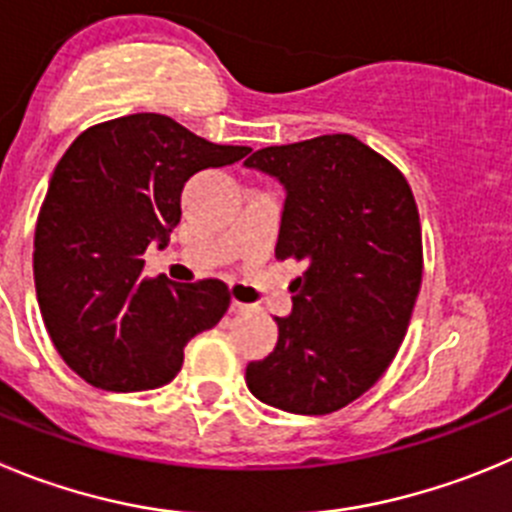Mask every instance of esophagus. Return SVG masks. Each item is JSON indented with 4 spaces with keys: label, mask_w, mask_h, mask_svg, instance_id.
Returning <instances> with one entry per match:
<instances>
[{
    "label": "esophagus",
    "mask_w": 512,
    "mask_h": 512,
    "mask_svg": "<svg viewBox=\"0 0 512 512\" xmlns=\"http://www.w3.org/2000/svg\"><path fill=\"white\" fill-rule=\"evenodd\" d=\"M229 310H232L234 315H242V313H250V310H252V305H245V303H240V300H232V305H229Z\"/></svg>",
    "instance_id": "esophagus-1"
}]
</instances>
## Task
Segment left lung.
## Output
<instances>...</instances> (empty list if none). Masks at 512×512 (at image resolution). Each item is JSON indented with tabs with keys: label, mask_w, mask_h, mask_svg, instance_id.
Returning <instances> with one entry per match:
<instances>
[{
	"label": "left lung",
	"mask_w": 512,
	"mask_h": 512,
	"mask_svg": "<svg viewBox=\"0 0 512 512\" xmlns=\"http://www.w3.org/2000/svg\"><path fill=\"white\" fill-rule=\"evenodd\" d=\"M245 164L288 189L275 255L305 265L247 386L283 412H338L381 379L412 321L424 270L412 186L351 133L260 148Z\"/></svg>",
	"instance_id": "8db88e82"
}]
</instances>
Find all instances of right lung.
Listing matches in <instances>:
<instances>
[{"label": "right lung", "instance_id": "obj_1", "mask_svg": "<svg viewBox=\"0 0 512 512\" xmlns=\"http://www.w3.org/2000/svg\"><path fill=\"white\" fill-rule=\"evenodd\" d=\"M247 154L161 113L95 123L70 143L37 214L32 267L47 333L80 379L159 389L181 371L186 343L222 321L232 300L222 280L146 278L143 252L179 224L189 176Z\"/></svg>", "mask_w": 512, "mask_h": 512}]
</instances>
